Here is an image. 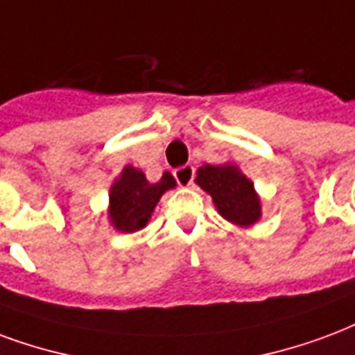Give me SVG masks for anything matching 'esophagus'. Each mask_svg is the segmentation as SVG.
Wrapping results in <instances>:
<instances>
[{"label": "esophagus", "mask_w": 355, "mask_h": 355, "mask_svg": "<svg viewBox=\"0 0 355 355\" xmlns=\"http://www.w3.org/2000/svg\"><path fill=\"white\" fill-rule=\"evenodd\" d=\"M193 177H196V169L193 165H184L175 171V178L180 186H191L193 184Z\"/></svg>", "instance_id": "1"}]
</instances>
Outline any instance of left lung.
I'll return each mask as SVG.
<instances>
[{"mask_svg":"<svg viewBox=\"0 0 355 355\" xmlns=\"http://www.w3.org/2000/svg\"><path fill=\"white\" fill-rule=\"evenodd\" d=\"M196 182L211 196L220 216L231 224L248 227L261 218L254 182L244 177L237 165H203L198 169Z\"/></svg>","mask_w":355,"mask_h":355,"instance_id":"left-lung-1","label":"left lung"}]
</instances>
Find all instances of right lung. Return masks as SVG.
Listing matches in <instances>:
<instances>
[{"label":"right lung","instance_id":"1","mask_svg":"<svg viewBox=\"0 0 355 355\" xmlns=\"http://www.w3.org/2000/svg\"><path fill=\"white\" fill-rule=\"evenodd\" d=\"M175 186L177 180L171 173H164L157 182L150 184L143 171L125 165L109 191V220L114 230L122 233L143 230L150 222L159 198Z\"/></svg>","mask_w":355,"mask_h":355}]
</instances>
